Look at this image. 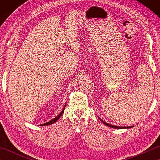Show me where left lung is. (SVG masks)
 <instances>
[{"label":"left lung","mask_w":160,"mask_h":160,"mask_svg":"<svg viewBox=\"0 0 160 160\" xmlns=\"http://www.w3.org/2000/svg\"><path fill=\"white\" fill-rule=\"evenodd\" d=\"M98 118L100 119L101 122H102V123H103L104 124L107 126V127H109L113 128H119V129H121V128H129L132 127H117V126H113V125H111V124H109L107 123V122H105L104 121H103V120H102V119H100L99 117H98Z\"/></svg>","instance_id":"obj_1"}]
</instances>
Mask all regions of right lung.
Here are the masks:
<instances>
[{
	"label": "right lung",
	"instance_id": "1",
	"mask_svg": "<svg viewBox=\"0 0 160 160\" xmlns=\"http://www.w3.org/2000/svg\"><path fill=\"white\" fill-rule=\"evenodd\" d=\"M65 107H66V104L64 105V108H63V109H62V111H61V113L58 115V116H56L55 118H53V120H50L49 122H46V123H45V124H40V126H47V125H50V124H53V123H55V122L58 120V119L61 117V115H62V113H63V112H64V108H65Z\"/></svg>",
	"mask_w": 160,
	"mask_h": 160
}]
</instances>
